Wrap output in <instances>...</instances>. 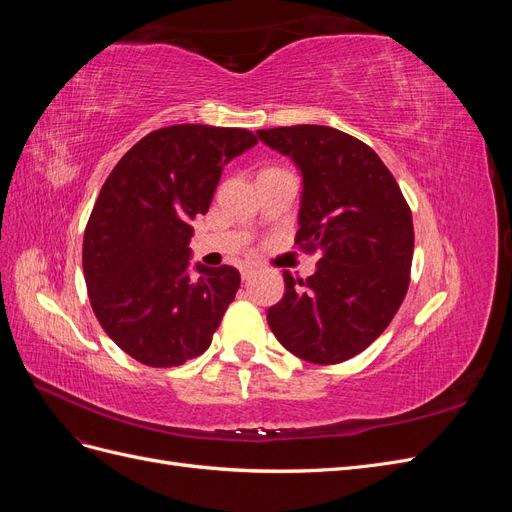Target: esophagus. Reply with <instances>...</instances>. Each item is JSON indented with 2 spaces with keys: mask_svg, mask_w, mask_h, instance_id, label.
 <instances>
[{
  "mask_svg": "<svg viewBox=\"0 0 512 512\" xmlns=\"http://www.w3.org/2000/svg\"><path fill=\"white\" fill-rule=\"evenodd\" d=\"M254 271H256L254 265H243V267H241V277H243V280H250Z\"/></svg>",
  "mask_w": 512,
  "mask_h": 512,
  "instance_id": "esophagus-1",
  "label": "esophagus"
}]
</instances>
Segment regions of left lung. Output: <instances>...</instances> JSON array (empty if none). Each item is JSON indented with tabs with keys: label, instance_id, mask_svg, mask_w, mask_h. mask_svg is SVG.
Masks as SVG:
<instances>
[{
	"label": "left lung",
	"instance_id": "8db88e82",
	"mask_svg": "<svg viewBox=\"0 0 512 512\" xmlns=\"http://www.w3.org/2000/svg\"><path fill=\"white\" fill-rule=\"evenodd\" d=\"M301 175L294 243L320 260L269 307L267 322L299 359L333 365L363 352L389 327L410 284L412 213L378 153L329 126L258 130Z\"/></svg>",
	"mask_w": 512,
	"mask_h": 512
}]
</instances>
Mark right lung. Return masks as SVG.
<instances>
[{"label": "right lung", "mask_w": 512, "mask_h": 512, "mask_svg": "<svg viewBox=\"0 0 512 512\" xmlns=\"http://www.w3.org/2000/svg\"><path fill=\"white\" fill-rule=\"evenodd\" d=\"M256 143L241 128L168 126L104 181L85 228V284L106 335L138 363L175 367L209 348L241 275L192 267V220L209 211L222 168Z\"/></svg>", "instance_id": "1"}]
</instances>
